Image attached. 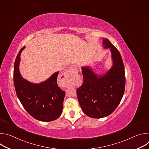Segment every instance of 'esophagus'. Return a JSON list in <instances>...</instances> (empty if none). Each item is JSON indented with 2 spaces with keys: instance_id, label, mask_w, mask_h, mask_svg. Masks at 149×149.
<instances>
[{
  "instance_id": "obj_1",
  "label": "esophagus",
  "mask_w": 149,
  "mask_h": 149,
  "mask_svg": "<svg viewBox=\"0 0 149 149\" xmlns=\"http://www.w3.org/2000/svg\"><path fill=\"white\" fill-rule=\"evenodd\" d=\"M75 69V66H72L71 68H70L63 75V77L64 78H69L70 77L72 76V74H74V70Z\"/></svg>"
}]
</instances>
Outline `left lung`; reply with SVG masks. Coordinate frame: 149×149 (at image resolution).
Returning <instances> with one entry per match:
<instances>
[{"label": "left lung", "instance_id": "1", "mask_svg": "<svg viewBox=\"0 0 149 149\" xmlns=\"http://www.w3.org/2000/svg\"><path fill=\"white\" fill-rule=\"evenodd\" d=\"M103 44L111 49L113 67L102 76L97 75L90 68H82L84 81L77 90L82 111L94 118L111 114L119 105L125 90L124 66L120 53L108 39L103 40Z\"/></svg>", "mask_w": 149, "mask_h": 149}]
</instances>
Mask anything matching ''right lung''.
<instances>
[{"instance_id":"add662e5","label":"right lung","mask_w":149,"mask_h":149,"mask_svg":"<svg viewBox=\"0 0 149 149\" xmlns=\"http://www.w3.org/2000/svg\"><path fill=\"white\" fill-rule=\"evenodd\" d=\"M14 64L13 82L16 95L26 111L34 118L42 121H51L62 114L65 95L57 84L58 72L48 80L38 84L28 82L20 75L19 71L20 54Z\"/></svg>"}]
</instances>
